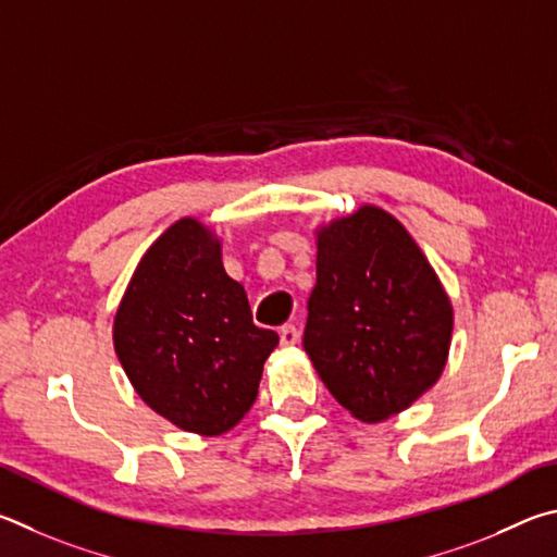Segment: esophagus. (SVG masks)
<instances>
[{"mask_svg": "<svg viewBox=\"0 0 557 557\" xmlns=\"http://www.w3.org/2000/svg\"><path fill=\"white\" fill-rule=\"evenodd\" d=\"M278 337H281V345L284 347H290V345H296L298 343V330H296V325H284L278 330Z\"/></svg>", "mask_w": 557, "mask_h": 557, "instance_id": "34e87169", "label": "esophagus"}]
</instances>
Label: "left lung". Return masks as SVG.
Returning a JSON list of instances; mask_svg holds the SVG:
<instances>
[{
	"mask_svg": "<svg viewBox=\"0 0 557 557\" xmlns=\"http://www.w3.org/2000/svg\"><path fill=\"white\" fill-rule=\"evenodd\" d=\"M304 347L330 394L359 421L411 406L441 379L453 306L411 234L364 205L318 232Z\"/></svg>",
	"mask_w": 557,
	"mask_h": 557,
	"instance_id": "obj_1",
	"label": "left lung"
}]
</instances>
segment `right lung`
<instances>
[{"instance_id": "right-lung-1", "label": "right lung", "mask_w": 557, "mask_h": 557, "mask_svg": "<svg viewBox=\"0 0 557 557\" xmlns=\"http://www.w3.org/2000/svg\"><path fill=\"white\" fill-rule=\"evenodd\" d=\"M278 345L257 327L220 242L183 218L136 267L114 318V349L136 394L188 433L220 435L257 401L263 362Z\"/></svg>"}]
</instances>
